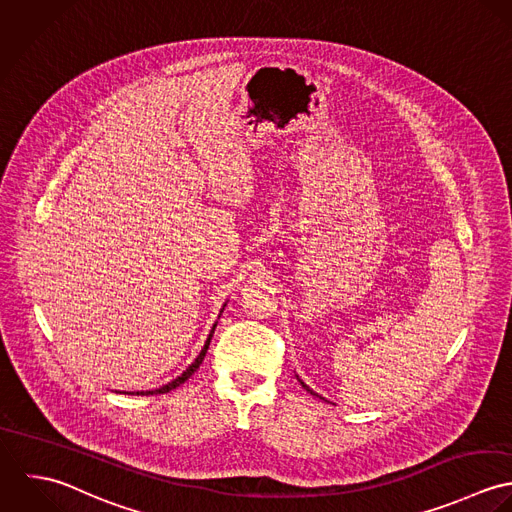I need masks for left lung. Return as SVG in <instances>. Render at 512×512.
<instances>
[{
	"label": "left lung",
	"instance_id": "1",
	"mask_svg": "<svg viewBox=\"0 0 512 512\" xmlns=\"http://www.w3.org/2000/svg\"><path fill=\"white\" fill-rule=\"evenodd\" d=\"M301 384H303V382H301ZM303 386H305V384H303ZM305 388H307V386H305ZM308 390V388H307ZM308 392H310V394H314V392H312V390H308Z\"/></svg>",
	"mask_w": 512,
	"mask_h": 512
}]
</instances>
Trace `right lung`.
<instances>
[{
    "instance_id": "right-lung-1",
    "label": "right lung",
    "mask_w": 512,
    "mask_h": 512,
    "mask_svg": "<svg viewBox=\"0 0 512 512\" xmlns=\"http://www.w3.org/2000/svg\"><path fill=\"white\" fill-rule=\"evenodd\" d=\"M215 326L217 324H213V328H211V332H209V336H207V342H205L204 348H202V352H200V356L194 360V364L182 374V376H178L174 382H170V384H166V386H162V388H158V390H152V392H136V396H154V394H166V392H172V390H176L178 386H182L198 368H200V364L204 362L205 352H207V348H209V342H211V336H213V330H215Z\"/></svg>"
}]
</instances>
